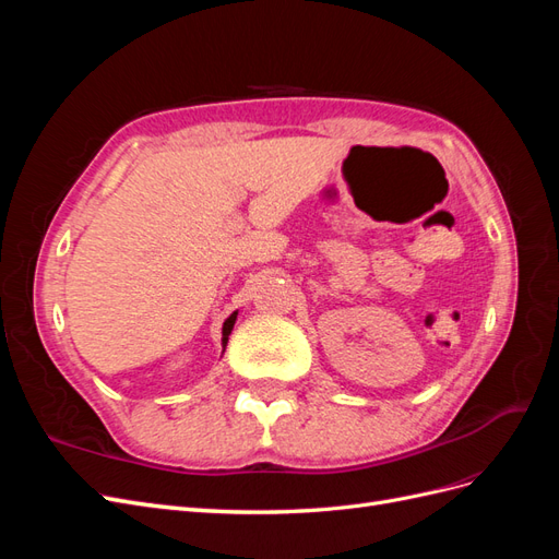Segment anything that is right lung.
<instances>
[{
    "label": "right lung",
    "mask_w": 559,
    "mask_h": 559,
    "mask_svg": "<svg viewBox=\"0 0 559 559\" xmlns=\"http://www.w3.org/2000/svg\"><path fill=\"white\" fill-rule=\"evenodd\" d=\"M235 319H238V312H233V314L224 321V337H222L224 349H226V345H228V335H230V331H233V326H235Z\"/></svg>",
    "instance_id": "1"
}]
</instances>
